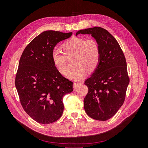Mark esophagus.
I'll list each match as a JSON object with an SVG mask.
<instances>
[{
	"label": "esophagus",
	"mask_w": 148,
	"mask_h": 148,
	"mask_svg": "<svg viewBox=\"0 0 148 148\" xmlns=\"http://www.w3.org/2000/svg\"><path fill=\"white\" fill-rule=\"evenodd\" d=\"M80 84H81V83H73V89H76L77 88L78 86H79Z\"/></svg>",
	"instance_id": "1"
}]
</instances>
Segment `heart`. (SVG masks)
Returning a JSON list of instances; mask_svg holds the SVG:
<instances>
[{"instance_id": "b5f03b06", "label": "heart", "mask_w": 148, "mask_h": 148, "mask_svg": "<svg viewBox=\"0 0 148 148\" xmlns=\"http://www.w3.org/2000/svg\"><path fill=\"white\" fill-rule=\"evenodd\" d=\"M62 49H54L52 52V60L56 69L62 75L69 71V59L74 57L75 68L68 75L71 79L78 81L89 73L95 71L99 65L101 50L99 44L93 38L73 37L62 44Z\"/></svg>"}]
</instances>
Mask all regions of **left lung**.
Wrapping results in <instances>:
<instances>
[{
  "label": "left lung",
  "instance_id": "obj_1",
  "mask_svg": "<svg viewBox=\"0 0 148 148\" xmlns=\"http://www.w3.org/2000/svg\"><path fill=\"white\" fill-rule=\"evenodd\" d=\"M91 34L98 42L101 60L97 69L84 82L88 92L84 108L91 118L106 121L112 117L123 104L130 82L127 62L117 40L106 29L95 26L76 34Z\"/></svg>",
  "mask_w": 148,
  "mask_h": 148
}]
</instances>
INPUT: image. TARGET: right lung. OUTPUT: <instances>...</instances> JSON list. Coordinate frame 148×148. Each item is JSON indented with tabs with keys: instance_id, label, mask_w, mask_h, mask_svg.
Listing matches in <instances>:
<instances>
[{
	"instance_id": "obj_1",
	"label": "right lung",
	"mask_w": 148,
	"mask_h": 148,
	"mask_svg": "<svg viewBox=\"0 0 148 148\" xmlns=\"http://www.w3.org/2000/svg\"><path fill=\"white\" fill-rule=\"evenodd\" d=\"M71 35L44 31L28 44L20 57L15 86L23 109L39 123L59 120L64 111V96L73 91V82L57 71L52 60L56 44Z\"/></svg>"
}]
</instances>
